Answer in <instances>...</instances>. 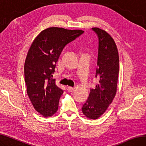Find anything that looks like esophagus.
<instances>
[{"mask_svg":"<svg viewBox=\"0 0 146 146\" xmlns=\"http://www.w3.org/2000/svg\"><path fill=\"white\" fill-rule=\"evenodd\" d=\"M73 90H74V88L71 87H67V91H68L69 92H73Z\"/></svg>","mask_w":146,"mask_h":146,"instance_id":"34e87169","label":"esophagus"}]
</instances>
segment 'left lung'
Listing matches in <instances>:
<instances>
[{
    "mask_svg": "<svg viewBox=\"0 0 146 146\" xmlns=\"http://www.w3.org/2000/svg\"><path fill=\"white\" fill-rule=\"evenodd\" d=\"M98 37V68L95 77L99 83L91 89L89 97L82 108L89 119L100 117L111 104L117 90L119 74V54L115 42L108 33L99 28H92Z\"/></svg>",
    "mask_w": 146,
    "mask_h": 146,
    "instance_id": "left-lung-1",
    "label": "left lung"
}]
</instances>
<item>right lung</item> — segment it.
Masks as SVG:
<instances>
[{"mask_svg": "<svg viewBox=\"0 0 146 146\" xmlns=\"http://www.w3.org/2000/svg\"><path fill=\"white\" fill-rule=\"evenodd\" d=\"M84 32L48 28L35 38L28 51L24 66L27 95L35 110L46 118L58 111L63 94L52 79L56 62L65 46Z\"/></svg>", "mask_w": 146, "mask_h": 146, "instance_id": "obj_1", "label": "right lung"}]
</instances>
